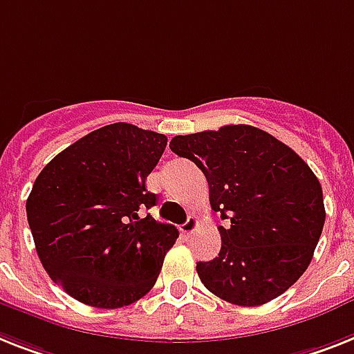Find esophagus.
Masks as SVG:
<instances>
[{
    "label": "esophagus",
    "instance_id": "34e87169",
    "mask_svg": "<svg viewBox=\"0 0 354 354\" xmlns=\"http://www.w3.org/2000/svg\"><path fill=\"white\" fill-rule=\"evenodd\" d=\"M197 226H198V218L194 217V215H189V217L186 218V223L180 226V232H183L184 235H192V233L197 230Z\"/></svg>",
    "mask_w": 354,
    "mask_h": 354
}]
</instances>
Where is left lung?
Segmentation results:
<instances>
[{
	"label": "left lung",
	"instance_id": "8db88e82",
	"mask_svg": "<svg viewBox=\"0 0 354 354\" xmlns=\"http://www.w3.org/2000/svg\"><path fill=\"white\" fill-rule=\"evenodd\" d=\"M179 157L206 175L209 204L227 227L201 282L218 299L255 308L289 289L313 259L322 233V186L289 146L250 124H227L171 139Z\"/></svg>",
	"mask_w": 354,
	"mask_h": 354
}]
</instances>
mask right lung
Segmentation results:
<instances>
[{
    "label": "right lung",
    "instance_id": "right-lung-1",
    "mask_svg": "<svg viewBox=\"0 0 354 354\" xmlns=\"http://www.w3.org/2000/svg\"><path fill=\"white\" fill-rule=\"evenodd\" d=\"M166 136L128 122L90 131L37 175L26 218L45 271L72 299L101 309L130 306L160 273L179 232L142 209Z\"/></svg>",
    "mask_w": 354,
    "mask_h": 354
}]
</instances>
